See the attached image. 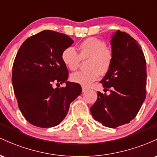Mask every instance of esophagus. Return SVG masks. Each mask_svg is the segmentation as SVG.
Segmentation results:
<instances>
[{
  "label": "esophagus",
  "instance_id": "1",
  "mask_svg": "<svg viewBox=\"0 0 157 157\" xmlns=\"http://www.w3.org/2000/svg\"><path fill=\"white\" fill-rule=\"evenodd\" d=\"M82 92H85V91L87 90V88L86 87H84V86H82Z\"/></svg>",
  "mask_w": 157,
  "mask_h": 157
}]
</instances>
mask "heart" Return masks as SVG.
Instances as JSON below:
<instances>
[{
  "instance_id": "obj_1",
  "label": "heart",
  "mask_w": 157,
  "mask_h": 157,
  "mask_svg": "<svg viewBox=\"0 0 157 157\" xmlns=\"http://www.w3.org/2000/svg\"><path fill=\"white\" fill-rule=\"evenodd\" d=\"M79 53L73 47L64 49L61 59L65 66L71 71H75L80 66L82 60L87 59V70L71 74L70 80L74 83L89 86L96 80L99 75L107 73L113 62V50L107 47L104 40L89 38L79 44Z\"/></svg>"
}]
</instances>
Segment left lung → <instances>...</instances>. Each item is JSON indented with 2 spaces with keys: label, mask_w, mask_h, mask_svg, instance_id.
Listing matches in <instances>:
<instances>
[{
  "label": "left lung",
  "mask_w": 157,
  "mask_h": 157,
  "mask_svg": "<svg viewBox=\"0 0 157 157\" xmlns=\"http://www.w3.org/2000/svg\"><path fill=\"white\" fill-rule=\"evenodd\" d=\"M114 58L112 67L101 83L104 91L90 107L95 120L116 128L136 117L146 97L147 72L143 51L135 39L118 30L111 39Z\"/></svg>",
  "instance_id": "8db88e82"
}]
</instances>
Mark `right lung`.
<instances>
[{
	"label": "right lung",
	"instance_id": "right-lung-1",
	"mask_svg": "<svg viewBox=\"0 0 157 157\" xmlns=\"http://www.w3.org/2000/svg\"><path fill=\"white\" fill-rule=\"evenodd\" d=\"M73 40L67 35L44 30L26 39L18 50L12 81L17 105L26 120L40 128L60 124L70 105L82 93L79 84L67 82L68 70L61 59Z\"/></svg>",
	"mask_w": 157,
	"mask_h": 157
}]
</instances>
